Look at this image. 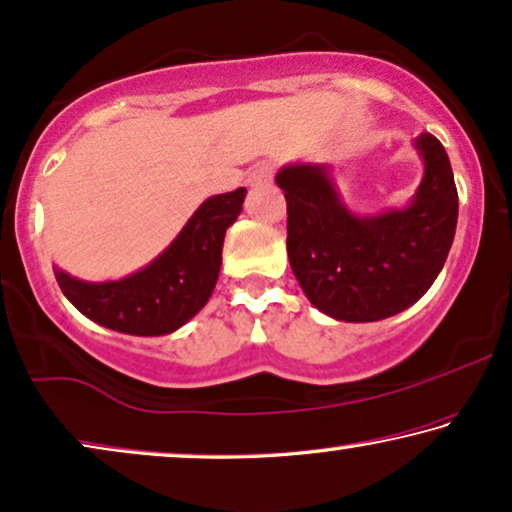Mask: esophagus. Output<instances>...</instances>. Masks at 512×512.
<instances>
[{"label": "esophagus", "mask_w": 512, "mask_h": 512, "mask_svg": "<svg viewBox=\"0 0 512 512\" xmlns=\"http://www.w3.org/2000/svg\"><path fill=\"white\" fill-rule=\"evenodd\" d=\"M270 181H272V165L270 163H256L254 167H249V172H247L249 186L270 184Z\"/></svg>", "instance_id": "34e87169"}]
</instances>
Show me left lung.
<instances>
[{
	"instance_id": "1",
	"label": "left lung",
	"mask_w": 512,
	"mask_h": 512,
	"mask_svg": "<svg viewBox=\"0 0 512 512\" xmlns=\"http://www.w3.org/2000/svg\"><path fill=\"white\" fill-rule=\"evenodd\" d=\"M424 174L405 207L354 212L328 163L277 170L284 191L286 251L293 275L319 312L368 324L415 305L443 270L459 216L457 186L443 144L415 137Z\"/></svg>"
}]
</instances>
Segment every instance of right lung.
Listing matches in <instances>:
<instances>
[{
	"label": "right lung",
	"mask_w": 512,
	"mask_h": 512,
	"mask_svg": "<svg viewBox=\"0 0 512 512\" xmlns=\"http://www.w3.org/2000/svg\"><path fill=\"white\" fill-rule=\"evenodd\" d=\"M244 195L247 188L207 198L151 263L121 279L86 282L53 265L55 279L69 303L95 324L139 338L174 333L212 296L223 237L240 216Z\"/></svg>",
	"instance_id": "1"
}]
</instances>
